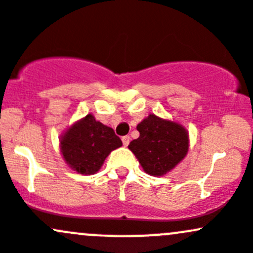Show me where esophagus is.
I'll return each mask as SVG.
<instances>
[{"label":"esophagus","instance_id":"esophagus-1","mask_svg":"<svg viewBox=\"0 0 253 253\" xmlns=\"http://www.w3.org/2000/svg\"><path fill=\"white\" fill-rule=\"evenodd\" d=\"M122 141H123L124 146H127V145H129V142H130V136H127V135H126V136H123V137H122Z\"/></svg>","mask_w":253,"mask_h":253}]
</instances>
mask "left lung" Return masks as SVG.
<instances>
[{
    "label": "left lung",
    "instance_id": "obj_1",
    "mask_svg": "<svg viewBox=\"0 0 253 253\" xmlns=\"http://www.w3.org/2000/svg\"><path fill=\"white\" fill-rule=\"evenodd\" d=\"M136 129L140 136L127 147L150 175H165L184 160L189 151V134L175 122L150 114Z\"/></svg>",
    "mask_w": 253,
    "mask_h": 253
}]
</instances>
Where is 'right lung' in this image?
<instances>
[{
	"mask_svg": "<svg viewBox=\"0 0 253 253\" xmlns=\"http://www.w3.org/2000/svg\"><path fill=\"white\" fill-rule=\"evenodd\" d=\"M122 145V140L112 127L96 121L92 114H87L62 135L59 146L70 168L90 175L100 170L109 153Z\"/></svg>",
	"mask_w": 253,
	"mask_h": 253,
	"instance_id": "1",
	"label": "right lung"
}]
</instances>
